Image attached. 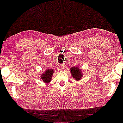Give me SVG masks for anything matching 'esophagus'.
I'll return each instance as SVG.
<instances>
[{"label": "esophagus", "instance_id": "1", "mask_svg": "<svg viewBox=\"0 0 123 123\" xmlns=\"http://www.w3.org/2000/svg\"><path fill=\"white\" fill-rule=\"evenodd\" d=\"M60 66L61 68L62 69H65V67H66V65L65 64H61L60 65Z\"/></svg>", "mask_w": 123, "mask_h": 123}]
</instances>
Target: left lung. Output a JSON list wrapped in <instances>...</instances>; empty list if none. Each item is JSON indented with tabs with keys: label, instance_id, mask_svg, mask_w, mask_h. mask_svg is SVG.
<instances>
[{
	"label": "left lung",
	"instance_id": "8db88e82",
	"mask_svg": "<svg viewBox=\"0 0 123 123\" xmlns=\"http://www.w3.org/2000/svg\"><path fill=\"white\" fill-rule=\"evenodd\" d=\"M70 72L71 73L72 77L75 79L76 80H80L83 77V74L81 71L77 67H71L70 68Z\"/></svg>",
	"mask_w": 123,
	"mask_h": 123
}]
</instances>
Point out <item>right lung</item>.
Masks as SVG:
<instances>
[{"label":"right lung","mask_w":123,"mask_h":123,"mask_svg":"<svg viewBox=\"0 0 123 123\" xmlns=\"http://www.w3.org/2000/svg\"><path fill=\"white\" fill-rule=\"evenodd\" d=\"M53 73V69H47L45 71L43 72V73L42 74V75H41V80H42L43 82L46 84L49 83L51 80Z\"/></svg>","instance_id":"right-lung-1"}]
</instances>
